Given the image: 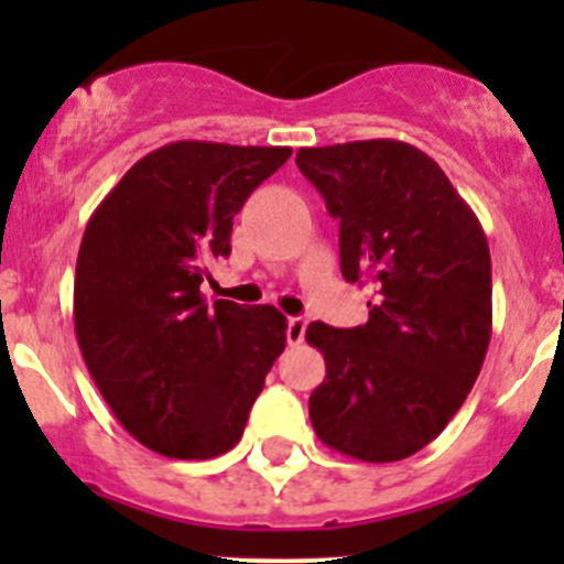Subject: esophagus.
Returning <instances> with one entry per match:
<instances>
[{
    "instance_id": "obj_1",
    "label": "esophagus",
    "mask_w": 564,
    "mask_h": 564,
    "mask_svg": "<svg viewBox=\"0 0 564 564\" xmlns=\"http://www.w3.org/2000/svg\"><path fill=\"white\" fill-rule=\"evenodd\" d=\"M305 327H308V322H305L303 316H292V318H289V324H286V340H289V344H292V346L303 344Z\"/></svg>"
}]
</instances>
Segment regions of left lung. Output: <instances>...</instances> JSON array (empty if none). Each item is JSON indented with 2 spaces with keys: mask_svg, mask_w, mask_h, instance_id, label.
<instances>
[{
  "mask_svg": "<svg viewBox=\"0 0 564 564\" xmlns=\"http://www.w3.org/2000/svg\"><path fill=\"white\" fill-rule=\"evenodd\" d=\"M300 172L340 224V272L377 289L368 322H311L327 362L311 392L318 440L388 464L423 451L469 395L491 340V253L434 158L392 139L305 147Z\"/></svg>",
  "mask_w": 564,
  "mask_h": 564,
  "instance_id": "8db88e82",
  "label": "left lung"
}]
</instances>
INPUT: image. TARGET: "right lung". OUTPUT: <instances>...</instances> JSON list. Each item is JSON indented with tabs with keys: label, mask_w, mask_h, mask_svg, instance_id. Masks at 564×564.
I'll return each mask as SVG.
<instances>
[{
	"label": "right lung",
	"mask_w": 564,
	"mask_h": 564,
	"mask_svg": "<svg viewBox=\"0 0 564 564\" xmlns=\"http://www.w3.org/2000/svg\"><path fill=\"white\" fill-rule=\"evenodd\" d=\"M289 155L174 141L141 158L89 218L73 289L78 346L113 417L161 456L231 451L286 346L281 311L207 305L202 281L229 256L235 215Z\"/></svg>",
	"instance_id": "1"
}]
</instances>
